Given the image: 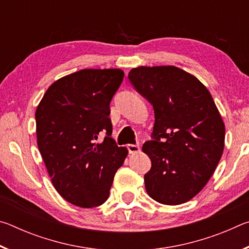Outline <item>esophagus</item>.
I'll return each instance as SVG.
<instances>
[{"label":"esophagus","mask_w":249,"mask_h":249,"mask_svg":"<svg viewBox=\"0 0 249 249\" xmlns=\"http://www.w3.org/2000/svg\"><path fill=\"white\" fill-rule=\"evenodd\" d=\"M127 149L130 154H135V153H138L141 148L138 144H129V145H127Z\"/></svg>","instance_id":"1"}]
</instances>
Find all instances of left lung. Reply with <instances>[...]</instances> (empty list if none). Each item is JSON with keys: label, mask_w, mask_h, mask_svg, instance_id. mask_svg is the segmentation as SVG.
<instances>
[{"label": "left lung", "mask_w": 249, "mask_h": 249, "mask_svg": "<svg viewBox=\"0 0 249 249\" xmlns=\"http://www.w3.org/2000/svg\"><path fill=\"white\" fill-rule=\"evenodd\" d=\"M128 79L155 113L151 141L142 145L151 160L146 191L159 203H184L204 188L222 157L225 126L216 105L195 75L174 66L138 67Z\"/></svg>", "instance_id": "1"}]
</instances>
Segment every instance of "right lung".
<instances>
[{
    "label": "right lung",
    "mask_w": 249,
    "mask_h": 249,
    "mask_svg": "<svg viewBox=\"0 0 249 249\" xmlns=\"http://www.w3.org/2000/svg\"><path fill=\"white\" fill-rule=\"evenodd\" d=\"M124 78L121 69H83L57 80L36 109L37 145L53 187L80 208L107 200L127 156L111 137L109 103ZM105 140L97 142L100 134Z\"/></svg>",
    "instance_id": "right-lung-1"
}]
</instances>
